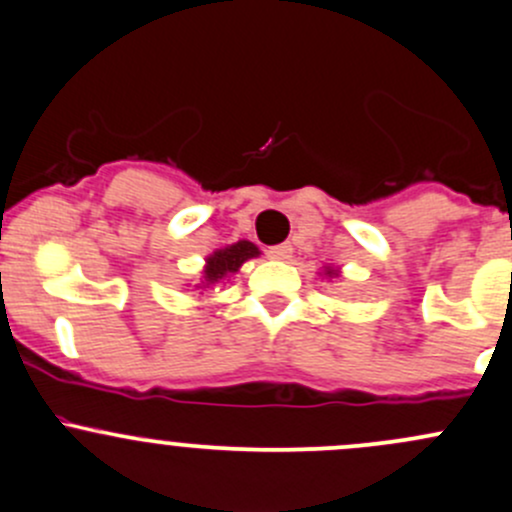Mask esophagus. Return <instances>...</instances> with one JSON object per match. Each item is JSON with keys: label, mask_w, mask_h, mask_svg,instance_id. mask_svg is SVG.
<instances>
[{"label": "esophagus", "mask_w": 512, "mask_h": 512, "mask_svg": "<svg viewBox=\"0 0 512 512\" xmlns=\"http://www.w3.org/2000/svg\"><path fill=\"white\" fill-rule=\"evenodd\" d=\"M268 254H271V258H276V261H288V258L293 256V249H291V244H278V246H273Z\"/></svg>", "instance_id": "obj_1"}]
</instances>
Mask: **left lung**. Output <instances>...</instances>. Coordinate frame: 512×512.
<instances>
[{
    "label": "left lung",
    "mask_w": 512,
    "mask_h": 512,
    "mask_svg": "<svg viewBox=\"0 0 512 512\" xmlns=\"http://www.w3.org/2000/svg\"><path fill=\"white\" fill-rule=\"evenodd\" d=\"M323 276H325V278H337V276H340V268L325 266V268H323Z\"/></svg>",
    "instance_id": "left-lung-1"
}]
</instances>
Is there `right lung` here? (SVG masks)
<instances>
[{
	"mask_svg": "<svg viewBox=\"0 0 512 512\" xmlns=\"http://www.w3.org/2000/svg\"><path fill=\"white\" fill-rule=\"evenodd\" d=\"M256 256H261V251H258L256 244H251L246 239L224 246V249H217L214 254L204 258L202 278H199V283H194V291H207V288L217 286V283L229 281L231 273L239 271L249 258Z\"/></svg>",
	"mask_w": 512,
	"mask_h": 512,
	"instance_id": "1",
	"label": "right lung"
}]
</instances>
